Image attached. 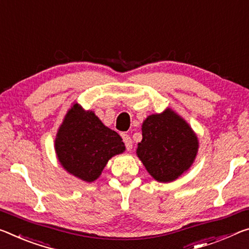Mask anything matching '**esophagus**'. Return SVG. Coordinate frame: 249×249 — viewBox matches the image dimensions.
Segmentation results:
<instances>
[{
	"label": "esophagus",
	"instance_id": "34e87169",
	"mask_svg": "<svg viewBox=\"0 0 249 249\" xmlns=\"http://www.w3.org/2000/svg\"><path fill=\"white\" fill-rule=\"evenodd\" d=\"M122 137H123V142L126 146V149H127V151H131L133 147V141L131 137H129V135H127V134H124Z\"/></svg>",
	"mask_w": 249,
	"mask_h": 249
}]
</instances>
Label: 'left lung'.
Listing matches in <instances>:
<instances>
[{
  "mask_svg": "<svg viewBox=\"0 0 249 249\" xmlns=\"http://www.w3.org/2000/svg\"><path fill=\"white\" fill-rule=\"evenodd\" d=\"M143 140L136 154L154 179L169 183L192 166L198 139L187 122L172 108L152 114L142 125Z\"/></svg>",
  "mask_w": 249,
  "mask_h": 249,
  "instance_id": "left-lung-1",
  "label": "left lung"
}]
</instances>
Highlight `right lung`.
Here are the masks:
<instances>
[{
    "mask_svg": "<svg viewBox=\"0 0 249 249\" xmlns=\"http://www.w3.org/2000/svg\"><path fill=\"white\" fill-rule=\"evenodd\" d=\"M124 151L122 137L77 103L66 113L55 139V152L63 168L88 183L97 179L107 161Z\"/></svg>",
    "mask_w": 249,
    "mask_h": 249,
    "instance_id": "add662e5",
    "label": "right lung"
}]
</instances>
